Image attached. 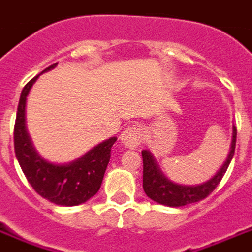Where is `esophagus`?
<instances>
[{"label":"esophagus","mask_w":252,"mask_h":252,"mask_svg":"<svg viewBox=\"0 0 252 252\" xmlns=\"http://www.w3.org/2000/svg\"><path fill=\"white\" fill-rule=\"evenodd\" d=\"M142 139H143V131L139 126H126L121 133V142L132 149L138 147L142 143Z\"/></svg>","instance_id":"esophagus-1"}]
</instances>
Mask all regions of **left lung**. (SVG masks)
Instances as JSON below:
<instances>
[{
	"label": "left lung",
	"mask_w": 252,
	"mask_h": 252,
	"mask_svg": "<svg viewBox=\"0 0 252 252\" xmlns=\"http://www.w3.org/2000/svg\"><path fill=\"white\" fill-rule=\"evenodd\" d=\"M236 126H233V139H232V146H230V153L228 159L225 161L222 168L220 169L217 175L213 179L203 183L200 186H180L170 181L168 177H165L161 169L158 168L156 159L153 158L150 151L143 150V189L146 195L150 199L156 200L157 203L170 206V207H180V206L189 205L193 202L207 198L210 193L217 188L220 181L222 180L226 169L229 166L230 161L235 154V147H236Z\"/></svg>",
	"instance_id": "8db88e82"
}]
</instances>
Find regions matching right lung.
Masks as SVG:
<instances>
[{"label":"right lung","mask_w":252,"mask_h":252,"mask_svg":"<svg viewBox=\"0 0 252 252\" xmlns=\"http://www.w3.org/2000/svg\"><path fill=\"white\" fill-rule=\"evenodd\" d=\"M56 65L57 63L45 71ZM38 76L32 77L24 86L17 106L13 131L16 158L28 183L40 196L56 205H80L98 192L108 168L110 151L117 139L112 138L98 144L86 156L68 165H56L40 158L34 150L26 129V101L28 91Z\"/></svg>","instance_id":"obj_1"}]
</instances>
